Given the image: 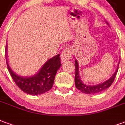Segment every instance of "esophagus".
I'll return each instance as SVG.
<instances>
[{
  "label": "esophagus",
  "instance_id": "34e87169",
  "mask_svg": "<svg viewBox=\"0 0 125 125\" xmlns=\"http://www.w3.org/2000/svg\"><path fill=\"white\" fill-rule=\"evenodd\" d=\"M72 50L70 48H66L62 51L61 55L62 61H66L71 58Z\"/></svg>",
  "mask_w": 125,
  "mask_h": 125
}]
</instances>
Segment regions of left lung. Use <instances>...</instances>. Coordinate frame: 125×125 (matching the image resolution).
Returning a JSON list of instances; mask_svg holds the SVG:
<instances>
[{
    "label": "left lung",
    "instance_id": "1",
    "mask_svg": "<svg viewBox=\"0 0 125 125\" xmlns=\"http://www.w3.org/2000/svg\"><path fill=\"white\" fill-rule=\"evenodd\" d=\"M119 62H119V63H118V66L116 68V71L115 72L113 75L111 76L110 79H108L107 81L104 82L103 83L96 84V85H87V84H85L84 83H83L81 81V77H80V75H79V63H78L77 61L75 60V64H74V66H75L74 82H75L76 88L77 89H79V91H81L82 93L85 94L97 93L103 91L104 90L108 89L109 86L112 84V83H113L114 80L115 79V76H116L117 71H118V69H119Z\"/></svg>",
    "mask_w": 125,
    "mask_h": 125
}]
</instances>
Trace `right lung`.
Returning a JSON list of instances; mask_svg holds the SVG:
<instances>
[{
	"instance_id": "right-lung-1",
	"label": "right lung",
	"mask_w": 125,
	"mask_h": 125,
	"mask_svg": "<svg viewBox=\"0 0 125 125\" xmlns=\"http://www.w3.org/2000/svg\"><path fill=\"white\" fill-rule=\"evenodd\" d=\"M6 50V61L9 72L14 83L22 91L31 95H37L44 93L52 89L56 72L61 66L59 54L47 61L36 74L24 77L14 73L9 66Z\"/></svg>"
}]
</instances>
